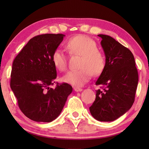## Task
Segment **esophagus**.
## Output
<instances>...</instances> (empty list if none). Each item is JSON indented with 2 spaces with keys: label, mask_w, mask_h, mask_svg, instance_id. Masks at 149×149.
<instances>
[{
  "label": "esophagus",
  "mask_w": 149,
  "mask_h": 149,
  "mask_svg": "<svg viewBox=\"0 0 149 149\" xmlns=\"http://www.w3.org/2000/svg\"><path fill=\"white\" fill-rule=\"evenodd\" d=\"M74 90L75 91H77V92H78V91H81L82 90H83V89L81 88H79V87H75L74 88Z\"/></svg>",
  "instance_id": "esophagus-1"
}]
</instances>
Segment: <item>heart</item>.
I'll return each mask as SVG.
<instances>
[{
	"label": "heart",
	"mask_w": 149,
	"mask_h": 149,
	"mask_svg": "<svg viewBox=\"0 0 149 149\" xmlns=\"http://www.w3.org/2000/svg\"><path fill=\"white\" fill-rule=\"evenodd\" d=\"M66 48L71 55L81 56L80 68L66 73L62 77L63 82L72 86H81L90 81L93 74L99 75L103 72L106 65L105 56L91 38L85 35L73 37L66 42ZM52 61L59 71H65L67 68V57L61 49L54 50Z\"/></svg>",
	"instance_id": "1"
}]
</instances>
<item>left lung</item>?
I'll use <instances>...</instances> for the list:
<instances>
[{
	"label": "left lung",
	"instance_id": "8db88e82",
	"mask_svg": "<svg viewBox=\"0 0 149 149\" xmlns=\"http://www.w3.org/2000/svg\"><path fill=\"white\" fill-rule=\"evenodd\" d=\"M106 57V65L96 81L102 90L90 107L91 115L100 122H111L130 109L134 102L138 74L131 50L112 37L99 34Z\"/></svg>",
	"mask_w": 149,
	"mask_h": 149
}]
</instances>
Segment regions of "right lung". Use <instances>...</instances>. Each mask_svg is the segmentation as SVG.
I'll use <instances>...</instances> for the list:
<instances>
[{"instance_id":"1","label":"right lung","mask_w":149,"mask_h":149,"mask_svg":"<svg viewBox=\"0 0 149 149\" xmlns=\"http://www.w3.org/2000/svg\"><path fill=\"white\" fill-rule=\"evenodd\" d=\"M65 36L45 34L33 37L13 63L11 88L22 112L33 121L55 120L72 91L70 85L65 83L50 87L57 77L52 55Z\"/></svg>"}]
</instances>
